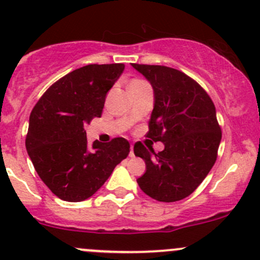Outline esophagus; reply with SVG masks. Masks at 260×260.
Returning a JSON list of instances; mask_svg holds the SVG:
<instances>
[{
    "mask_svg": "<svg viewBox=\"0 0 260 260\" xmlns=\"http://www.w3.org/2000/svg\"><path fill=\"white\" fill-rule=\"evenodd\" d=\"M133 147H135V146H133V143H132V145H131V151H129V156L131 157L135 156V152H133Z\"/></svg>",
    "mask_w": 260,
    "mask_h": 260,
    "instance_id": "esophagus-1",
    "label": "esophagus"
}]
</instances>
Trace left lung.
<instances>
[{"label": "left lung", "mask_w": 260, "mask_h": 260, "mask_svg": "<svg viewBox=\"0 0 260 260\" xmlns=\"http://www.w3.org/2000/svg\"><path fill=\"white\" fill-rule=\"evenodd\" d=\"M153 89L154 103L147 137L164 151L135 145L146 164L137 179L141 190L162 203L182 200L208 176L216 161L221 129L215 106L205 90L182 72L162 65L132 64Z\"/></svg>", "instance_id": "8db88e82"}]
</instances>
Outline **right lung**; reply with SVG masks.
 <instances>
[{
  "label": "right lung",
  "mask_w": 260,
  "mask_h": 260,
  "mask_svg": "<svg viewBox=\"0 0 260 260\" xmlns=\"http://www.w3.org/2000/svg\"><path fill=\"white\" fill-rule=\"evenodd\" d=\"M123 70L124 64L79 68L52 84L31 112L26 149L40 179L61 200L93 196L129 153L122 137L89 147L84 131L102 115L107 93Z\"/></svg>",
  "instance_id": "1"
}]
</instances>
